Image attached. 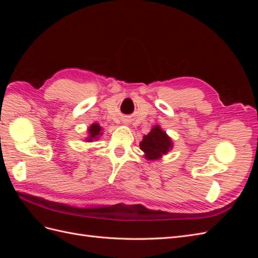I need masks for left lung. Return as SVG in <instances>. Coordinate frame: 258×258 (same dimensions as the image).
<instances>
[{
  "instance_id": "8db88e82",
  "label": "left lung",
  "mask_w": 258,
  "mask_h": 258,
  "mask_svg": "<svg viewBox=\"0 0 258 258\" xmlns=\"http://www.w3.org/2000/svg\"><path fill=\"white\" fill-rule=\"evenodd\" d=\"M173 143L165 131L159 126H155L150 134L143 137L140 148L144 152V157L148 160H158L163 155L172 150Z\"/></svg>"
}]
</instances>
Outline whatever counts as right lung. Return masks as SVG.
<instances>
[{"instance_id": "add662e5", "label": "right lung", "mask_w": 258, "mask_h": 258, "mask_svg": "<svg viewBox=\"0 0 258 258\" xmlns=\"http://www.w3.org/2000/svg\"><path fill=\"white\" fill-rule=\"evenodd\" d=\"M102 135V128L99 123H92L88 129V137L86 138V142H92L98 140L99 136Z\"/></svg>"}]
</instances>
